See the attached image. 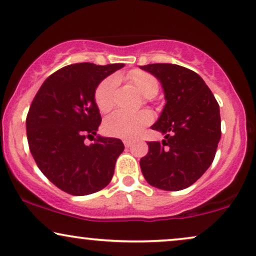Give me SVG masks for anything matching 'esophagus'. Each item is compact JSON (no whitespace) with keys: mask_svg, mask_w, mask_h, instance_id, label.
<instances>
[{"mask_svg":"<svg viewBox=\"0 0 256 256\" xmlns=\"http://www.w3.org/2000/svg\"><path fill=\"white\" fill-rule=\"evenodd\" d=\"M122 142H124V146H125L126 148H130V146H132V144H134V142H132L131 140H124Z\"/></svg>","mask_w":256,"mask_h":256,"instance_id":"1","label":"esophagus"}]
</instances>
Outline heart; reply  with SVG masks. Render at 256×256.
<instances>
[{
  "label": "heart",
  "mask_w": 256,
  "mask_h": 256,
  "mask_svg": "<svg viewBox=\"0 0 256 256\" xmlns=\"http://www.w3.org/2000/svg\"><path fill=\"white\" fill-rule=\"evenodd\" d=\"M134 87L146 98H154L158 93V82L152 75L142 70H134L128 75ZM116 76L104 78L98 88L95 89V104L100 112H108L113 106V95L116 88ZM152 116L148 110H142L138 113L119 112L113 113L104 122V131L107 134L120 138H132L140 134L144 126L150 124Z\"/></svg>",
  "instance_id": "heart-1"
}]
</instances>
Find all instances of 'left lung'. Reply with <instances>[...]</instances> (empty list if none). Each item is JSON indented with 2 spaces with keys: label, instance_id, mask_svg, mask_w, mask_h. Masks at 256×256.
<instances>
[{
  "label": "left lung",
  "instance_id": "left-lung-1",
  "mask_svg": "<svg viewBox=\"0 0 256 256\" xmlns=\"http://www.w3.org/2000/svg\"><path fill=\"white\" fill-rule=\"evenodd\" d=\"M161 82L166 102L152 130L162 142H148L149 152L140 169L152 186L180 190L196 182L214 162L220 140V106L198 74L176 66L158 63L140 66Z\"/></svg>",
  "mask_w": 256,
  "mask_h": 256
}]
</instances>
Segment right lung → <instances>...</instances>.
I'll return each instance as SVG.
<instances>
[{"instance_id": "add662e5", "label": "right lung", "mask_w": 256, "mask_h": 256, "mask_svg": "<svg viewBox=\"0 0 256 256\" xmlns=\"http://www.w3.org/2000/svg\"><path fill=\"white\" fill-rule=\"evenodd\" d=\"M122 66H64L45 80L33 98L26 119L30 154L42 173L69 194L87 196L104 188L124 152L118 138L97 136L93 144H84L86 136H96L101 122L95 89Z\"/></svg>"}]
</instances>
